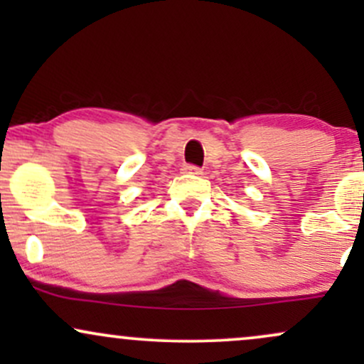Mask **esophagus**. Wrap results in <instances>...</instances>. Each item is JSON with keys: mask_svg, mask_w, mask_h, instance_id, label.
I'll return each mask as SVG.
<instances>
[{"mask_svg": "<svg viewBox=\"0 0 364 364\" xmlns=\"http://www.w3.org/2000/svg\"><path fill=\"white\" fill-rule=\"evenodd\" d=\"M181 171L185 174H202V169H200L198 166H193V164H185L181 168Z\"/></svg>", "mask_w": 364, "mask_h": 364, "instance_id": "obj_1", "label": "esophagus"}]
</instances>
